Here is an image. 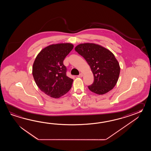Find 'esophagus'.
Here are the masks:
<instances>
[{
	"label": "esophagus",
	"instance_id": "esophagus-1",
	"mask_svg": "<svg viewBox=\"0 0 151 151\" xmlns=\"http://www.w3.org/2000/svg\"><path fill=\"white\" fill-rule=\"evenodd\" d=\"M83 76V73H80L79 75H78V77H79V78H81Z\"/></svg>",
	"mask_w": 151,
	"mask_h": 151
}]
</instances>
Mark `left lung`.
I'll list each match as a JSON object with an SVG mask.
<instances>
[{"label":"left lung","mask_w":151,"mask_h":151,"mask_svg":"<svg viewBox=\"0 0 151 151\" xmlns=\"http://www.w3.org/2000/svg\"><path fill=\"white\" fill-rule=\"evenodd\" d=\"M76 51L90 65L93 83L88 86L92 92L104 94L112 90L119 78L120 68L114 55L108 49L93 43L77 45Z\"/></svg>","instance_id":"8db88e82"}]
</instances>
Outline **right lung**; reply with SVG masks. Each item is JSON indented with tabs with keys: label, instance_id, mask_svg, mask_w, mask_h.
I'll return each mask as SVG.
<instances>
[{
	"label": "right lung",
	"instance_id": "1",
	"mask_svg": "<svg viewBox=\"0 0 151 151\" xmlns=\"http://www.w3.org/2000/svg\"><path fill=\"white\" fill-rule=\"evenodd\" d=\"M73 48L70 43L52 44L39 53L33 65L32 74L40 90L59 98L71 89L73 80L66 76L65 58Z\"/></svg>",
	"mask_w": 151,
	"mask_h": 151
}]
</instances>
